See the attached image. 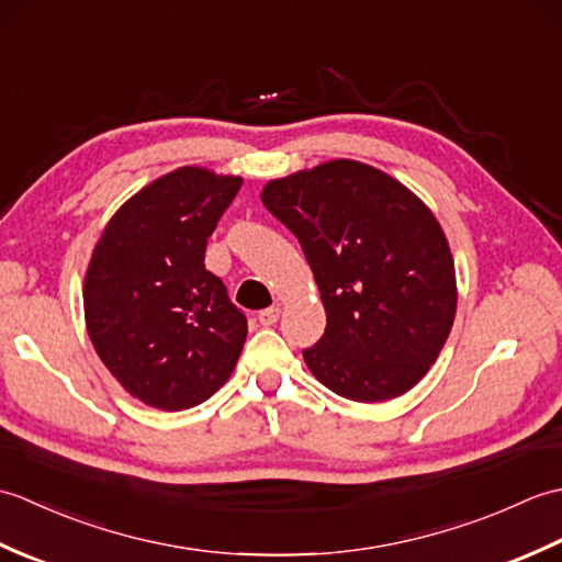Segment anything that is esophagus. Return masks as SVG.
I'll return each mask as SVG.
<instances>
[{"mask_svg":"<svg viewBox=\"0 0 562 562\" xmlns=\"http://www.w3.org/2000/svg\"><path fill=\"white\" fill-rule=\"evenodd\" d=\"M278 318H280L278 306H268V308H262V312H258L260 326H274V324H278Z\"/></svg>","mask_w":562,"mask_h":562,"instance_id":"34e87169","label":"esophagus"}]
</instances>
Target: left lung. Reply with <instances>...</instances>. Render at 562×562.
Segmentation results:
<instances>
[{"instance_id": "left-lung-1", "label": "left lung", "mask_w": 562, "mask_h": 562, "mask_svg": "<svg viewBox=\"0 0 562 562\" xmlns=\"http://www.w3.org/2000/svg\"><path fill=\"white\" fill-rule=\"evenodd\" d=\"M260 200L300 238L326 308V333L304 350L312 374L360 403L411 391L457 314V272L435 214L352 159L274 178Z\"/></svg>"}]
</instances>
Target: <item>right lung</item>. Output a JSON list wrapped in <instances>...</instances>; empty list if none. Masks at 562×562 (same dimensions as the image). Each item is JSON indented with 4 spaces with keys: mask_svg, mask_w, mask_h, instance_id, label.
<instances>
[{
    "mask_svg": "<svg viewBox=\"0 0 562 562\" xmlns=\"http://www.w3.org/2000/svg\"><path fill=\"white\" fill-rule=\"evenodd\" d=\"M238 176L183 166L117 210L83 278V318L101 362L159 411L207 401L232 376L248 324L205 268V248Z\"/></svg>",
    "mask_w": 562,
    "mask_h": 562,
    "instance_id": "obj_1",
    "label": "right lung"
}]
</instances>
